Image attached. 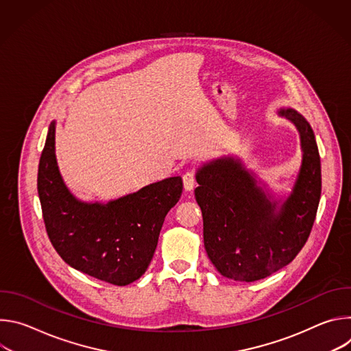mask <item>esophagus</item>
<instances>
[{"instance_id": "esophagus-1", "label": "esophagus", "mask_w": 351, "mask_h": 351, "mask_svg": "<svg viewBox=\"0 0 351 351\" xmlns=\"http://www.w3.org/2000/svg\"><path fill=\"white\" fill-rule=\"evenodd\" d=\"M194 184H195V173L193 171H187L184 175H183V186H184V190L186 191H191L194 189Z\"/></svg>"}]
</instances>
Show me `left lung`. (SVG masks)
<instances>
[{
  "label": "left lung",
  "mask_w": 351,
  "mask_h": 351,
  "mask_svg": "<svg viewBox=\"0 0 351 351\" xmlns=\"http://www.w3.org/2000/svg\"><path fill=\"white\" fill-rule=\"evenodd\" d=\"M279 115L295 126L303 152L293 190L280 207L239 158L214 160L195 175L206 252L218 272L233 280H260L290 264L315 221L322 182L314 132L291 108H282Z\"/></svg>",
  "instance_id": "8db88e82"
}]
</instances>
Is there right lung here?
<instances>
[{
    "instance_id": "add662e5",
    "label": "right lung",
    "mask_w": 351,
    "mask_h": 351,
    "mask_svg": "<svg viewBox=\"0 0 351 351\" xmlns=\"http://www.w3.org/2000/svg\"><path fill=\"white\" fill-rule=\"evenodd\" d=\"M37 190L49 241L72 268L125 286L148 268L167 214L179 202L180 176L103 203H84L66 187L56 158V122L40 157Z\"/></svg>"
}]
</instances>
